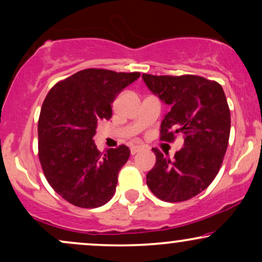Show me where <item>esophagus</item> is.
<instances>
[{"label":"esophagus","instance_id":"34e87169","mask_svg":"<svg viewBox=\"0 0 262 262\" xmlns=\"http://www.w3.org/2000/svg\"><path fill=\"white\" fill-rule=\"evenodd\" d=\"M141 150H143V148H140V146H132V148H130V154L132 155H135V154H137V152L141 151Z\"/></svg>","mask_w":262,"mask_h":262}]
</instances>
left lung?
<instances>
[{
	"mask_svg": "<svg viewBox=\"0 0 262 262\" xmlns=\"http://www.w3.org/2000/svg\"><path fill=\"white\" fill-rule=\"evenodd\" d=\"M148 89L170 106L161 122V139L183 135V146L173 158L159 149L155 166L146 175L150 191L165 202L197 196L217 176L230 134V111L222 86L196 75L154 76L143 74Z\"/></svg>",
	"mask_w": 262,
	"mask_h": 262,
	"instance_id": "1",
	"label": "left lung"
}]
</instances>
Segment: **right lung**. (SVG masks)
<instances>
[{
  "mask_svg": "<svg viewBox=\"0 0 262 262\" xmlns=\"http://www.w3.org/2000/svg\"><path fill=\"white\" fill-rule=\"evenodd\" d=\"M139 73L86 69L56 83L47 95L38 122L39 160L54 191L71 204L97 208L114 196L117 177L130 150L98 151L93 137L112 103Z\"/></svg>",
  "mask_w": 262,
  "mask_h": 262,
  "instance_id": "1",
  "label": "right lung"
}]
</instances>
